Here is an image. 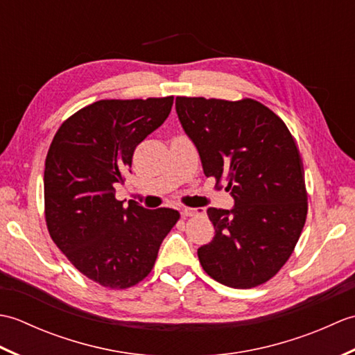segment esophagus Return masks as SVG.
Listing matches in <instances>:
<instances>
[{
    "instance_id": "obj_1",
    "label": "esophagus",
    "mask_w": 355,
    "mask_h": 355,
    "mask_svg": "<svg viewBox=\"0 0 355 355\" xmlns=\"http://www.w3.org/2000/svg\"><path fill=\"white\" fill-rule=\"evenodd\" d=\"M183 216L184 218H193V216H198V215H205V209H192V207H187V209H183Z\"/></svg>"
}]
</instances>
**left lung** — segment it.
Masks as SVG:
<instances>
[{
    "label": "left lung",
    "mask_w": 355,
    "mask_h": 355,
    "mask_svg": "<svg viewBox=\"0 0 355 355\" xmlns=\"http://www.w3.org/2000/svg\"><path fill=\"white\" fill-rule=\"evenodd\" d=\"M184 132L206 177L235 200L209 207L212 243L198 248L206 273L232 288H253L288 261L305 225L308 193L302 158L284 120L258 101L177 97Z\"/></svg>",
    "instance_id": "obj_1"
}]
</instances>
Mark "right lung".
<instances>
[{
    "instance_id": "1",
    "label": "right lung",
    "mask_w": 355,
    "mask_h": 355,
    "mask_svg": "<svg viewBox=\"0 0 355 355\" xmlns=\"http://www.w3.org/2000/svg\"><path fill=\"white\" fill-rule=\"evenodd\" d=\"M173 96L107 99L59 126L45 158L44 212L51 239L82 275L125 290L153 270L163 239L180 220L116 200L140 141L168 119Z\"/></svg>"
}]
</instances>
